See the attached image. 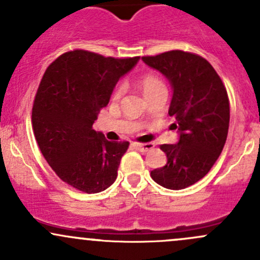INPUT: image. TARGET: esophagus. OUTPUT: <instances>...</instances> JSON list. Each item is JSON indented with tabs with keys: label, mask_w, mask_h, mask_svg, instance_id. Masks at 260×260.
Wrapping results in <instances>:
<instances>
[{
	"label": "esophagus",
	"mask_w": 260,
	"mask_h": 260,
	"mask_svg": "<svg viewBox=\"0 0 260 260\" xmlns=\"http://www.w3.org/2000/svg\"><path fill=\"white\" fill-rule=\"evenodd\" d=\"M134 147H136L138 150H140L142 152H146V151H150V150H152L153 147H155V145L152 144V142H146V144H140V142H134L133 144Z\"/></svg>",
	"instance_id": "34e87169"
}]
</instances>
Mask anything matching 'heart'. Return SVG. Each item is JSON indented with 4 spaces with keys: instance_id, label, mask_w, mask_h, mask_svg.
Wrapping results in <instances>:
<instances>
[{
    "instance_id": "obj_1",
    "label": "heart",
    "mask_w": 260,
    "mask_h": 260,
    "mask_svg": "<svg viewBox=\"0 0 260 260\" xmlns=\"http://www.w3.org/2000/svg\"><path fill=\"white\" fill-rule=\"evenodd\" d=\"M140 85H141L142 91L145 93V95L149 93H151V91H153V90H156V89L165 86L162 80H161L157 75L152 74V73H146V74L142 75V77L140 78ZM122 93H124V86L122 85L116 86V89L114 90L113 95H111V100H113V102H118L120 98H121Z\"/></svg>"
}]
</instances>
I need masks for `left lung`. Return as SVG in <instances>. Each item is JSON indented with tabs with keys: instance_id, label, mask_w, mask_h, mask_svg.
<instances>
[{
	"instance_id": "left-lung-1",
	"label": "left lung",
	"mask_w": 260,
	"mask_h": 260,
	"mask_svg": "<svg viewBox=\"0 0 260 260\" xmlns=\"http://www.w3.org/2000/svg\"><path fill=\"white\" fill-rule=\"evenodd\" d=\"M142 60L157 69L174 88L170 129L180 131L178 144L160 145L167 164L151 171L155 182L182 189L205 177L219 157L230 126V99L222 79L207 59L175 49Z\"/></svg>"
}]
</instances>
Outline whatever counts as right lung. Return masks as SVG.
Wrapping results in <instances>:
<instances>
[{
    "mask_svg": "<svg viewBox=\"0 0 260 260\" xmlns=\"http://www.w3.org/2000/svg\"><path fill=\"white\" fill-rule=\"evenodd\" d=\"M139 58L74 49L44 72L33 102V133L53 171L79 191L98 193L116 180L129 141H108L93 124L120 77Z\"/></svg>",
    "mask_w": 260,
    "mask_h": 260,
    "instance_id": "right-lung-1",
    "label": "right lung"
}]
</instances>
